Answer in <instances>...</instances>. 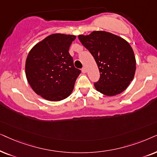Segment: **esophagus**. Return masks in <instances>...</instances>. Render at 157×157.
Returning a JSON list of instances; mask_svg holds the SVG:
<instances>
[{"mask_svg": "<svg viewBox=\"0 0 157 157\" xmlns=\"http://www.w3.org/2000/svg\"><path fill=\"white\" fill-rule=\"evenodd\" d=\"M82 72L83 73H86V72H87V69H86V67H83V68L82 69Z\"/></svg>", "mask_w": 157, "mask_h": 157, "instance_id": "34e87169", "label": "esophagus"}]
</instances>
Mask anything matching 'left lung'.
Segmentation results:
<instances>
[{
	"mask_svg": "<svg viewBox=\"0 0 157 157\" xmlns=\"http://www.w3.org/2000/svg\"><path fill=\"white\" fill-rule=\"evenodd\" d=\"M83 46L93 56L100 77L95 89L107 96L124 92L135 75L136 61L133 50L122 37L104 31L79 35Z\"/></svg>",
	"mask_w": 157,
	"mask_h": 157,
	"instance_id": "left-lung-1",
	"label": "left lung"
}]
</instances>
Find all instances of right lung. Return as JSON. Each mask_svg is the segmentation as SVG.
Wrapping results in <instances>:
<instances>
[{"mask_svg":"<svg viewBox=\"0 0 157 157\" xmlns=\"http://www.w3.org/2000/svg\"><path fill=\"white\" fill-rule=\"evenodd\" d=\"M74 35L53 33L32 47L25 71L29 85L49 101H60L72 93L80 70L75 68L69 49Z\"/></svg>","mask_w":157,"mask_h":157,"instance_id":"obj_1","label":"right lung"}]
</instances>
